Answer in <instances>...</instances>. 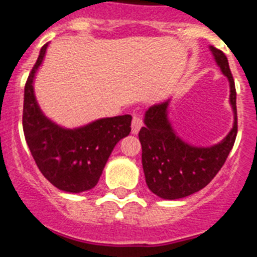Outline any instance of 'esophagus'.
<instances>
[{
  "label": "esophagus",
  "instance_id": "1",
  "mask_svg": "<svg viewBox=\"0 0 257 257\" xmlns=\"http://www.w3.org/2000/svg\"><path fill=\"white\" fill-rule=\"evenodd\" d=\"M143 126V120H142V116L139 115V113H134L133 114V122H131V131L133 134H138L139 130Z\"/></svg>",
  "mask_w": 257,
  "mask_h": 257
}]
</instances>
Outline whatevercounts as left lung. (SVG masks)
Wrapping results in <instances>:
<instances>
[{"mask_svg": "<svg viewBox=\"0 0 257 257\" xmlns=\"http://www.w3.org/2000/svg\"><path fill=\"white\" fill-rule=\"evenodd\" d=\"M218 67L230 82V103L234 124L227 137L211 147H194L177 137L168 119L169 99L146 111L139 131L142 164L146 182L152 193L164 200H179L198 192L223 167L238 134L236 90L226 55L210 46Z\"/></svg>", "mask_w": 257, "mask_h": 257, "instance_id": "8db88e82", "label": "left lung"}]
</instances>
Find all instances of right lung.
<instances>
[{"label":"right lung","mask_w":257,"mask_h":257,"mask_svg":"<svg viewBox=\"0 0 257 257\" xmlns=\"http://www.w3.org/2000/svg\"><path fill=\"white\" fill-rule=\"evenodd\" d=\"M44 44L25 85L23 133L39 171L57 189L81 193L97 185L115 144L131 131V115L101 118L77 128H64L40 110L34 77L46 55Z\"/></svg>","instance_id":"obj_1"}]
</instances>
